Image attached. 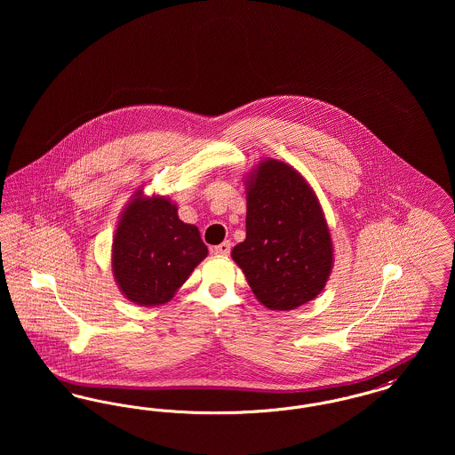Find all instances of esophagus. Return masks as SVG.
Here are the masks:
<instances>
[{"mask_svg": "<svg viewBox=\"0 0 455 455\" xmlns=\"http://www.w3.org/2000/svg\"><path fill=\"white\" fill-rule=\"evenodd\" d=\"M230 249H232V243H230V242H221L220 245L212 247V252H213L215 256L225 258V256H228V254H230Z\"/></svg>", "mask_w": 455, "mask_h": 455, "instance_id": "obj_1", "label": "esophagus"}]
</instances>
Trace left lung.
Returning a JSON list of instances; mask_svg holds the SVG:
<instances>
[{
  "label": "left lung",
  "instance_id": "1",
  "mask_svg": "<svg viewBox=\"0 0 455 455\" xmlns=\"http://www.w3.org/2000/svg\"><path fill=\"white\" fill-rule=\"evenodd\" d=\"M245 240L232 251L269 310H293L324 290L334 252L323 206L291 165L264 158L245 179Z\"/></svg>",
  "mask_w": 455,
  "mask_h": 455
}]
</instances>
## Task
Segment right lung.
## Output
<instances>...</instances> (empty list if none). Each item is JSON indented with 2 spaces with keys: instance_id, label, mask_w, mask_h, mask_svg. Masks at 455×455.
<instances>
[{
  "instance_id": "right-lung-1",
  "label": "right lung",
  "mask_w": 455,
  "mask_h": 455,
  "mask_svg": "<svg viewBox=\"0 0 455 455\" xmlns=\"http://www.w3.org/2000/svg\"><path fill=\"white\" fill-rule=\"evenodd\" d=\"M208 256L196 225L184 223L165 196L138 189L112 238V273L130 302L155 307L172 300L196 266Z\"/></svg>"
}]
</instances>
